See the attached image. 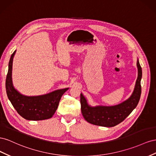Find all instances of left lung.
<instances>
[{
    "label": "left lung",
    "mask_w": 156,
    "mask_h": 156,
    "mask_svg": "<svg viewBox=\"0 0 156 156\" xmlns=\"http://www.w3.org/2000/svg\"><path fill=\"white\" fill-rule=\"evenodd\" d=\"M138 77L132 95L123 103L112 106H90L83 95L80 94L81 112L86 121L93 125L103 127H114L122 122L139 103L141 95L140 80L142 68L137 60Z\"/></svg>",
    "instance_id": "8db88e82"
}]
</instances>
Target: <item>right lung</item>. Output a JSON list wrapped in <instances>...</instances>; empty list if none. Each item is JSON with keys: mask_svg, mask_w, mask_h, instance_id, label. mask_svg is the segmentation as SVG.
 <instances>
[{"mask_svg": "<svg viewBox=\"0 0 156 156\" xmlns=\"http://www.w3.org/2000/svg\"><path fill=\"white\" fill-rule=\"evenodd\" d=\"M15 53L16 51L12 54L9 61L6 79V90L9 100L17 112L26 119L43 120L51 118L58 107L62 95L68 88L37 97H27L20 94L14 88L12 83V61Z\"/></svg>", "mask_w": 156, "mask_h": 156, "instance_id": "add662e5", "label": "right lung"}]
</instances>
